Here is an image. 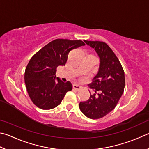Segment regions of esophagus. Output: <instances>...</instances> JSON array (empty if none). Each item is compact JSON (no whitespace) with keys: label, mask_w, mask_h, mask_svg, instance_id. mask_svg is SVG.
I'll list each match as a JSON object with an SVG mask.
<instances>
[{"label":"esophagus","mask_w":149,"mask_h":149,"mask_svg":"<svg viewBox=\"0 0 149 149\" xmlns=\"http://www.w3.org/2000/svg\"><path fill=\"white\" fill-rule=\"evenodd\" d=\"M72 88H73V89L77 90V91H79V90L81 89V86H79V85H78V84H73Z\"/></svg>","instance_id":"obj_1"}]
</instances>
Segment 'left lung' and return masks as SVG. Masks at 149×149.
Here are the masks:
<instances>
[{
  "label": "left lung",
  "instance_id": "8db88e82",
  "mask_svg": "<svg viewBox=\"0 0 149 149\" xmlns=\"http://www.w3.org/2000/svg\"><path fill=\"white\" fill-rule=\"evenodd\" d=\"M87 45L93 48L100 58L97 74L90 86L95 93L90 94L88 100L80 102L79 107L86 116L98 119L105 116L115 108L124 92L125 77L123 68L118 57L105 42L84 40Z\"/></svg>",
  "mask_w": 149,
  "mask_h": 149
}]
</instances>
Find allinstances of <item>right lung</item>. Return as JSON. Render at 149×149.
Listing matches in <instances>:
<instances>
[{"mask_svg":"<svg viewBox=\"0 0 149 149\" xmlns=\"http://www.w3.org/2000/svg\"><path fill=\"white\" fill-rule=\"evenodd\" d=\"M82 40L56 39L31 57L25 71V83L31 101L38 108L49 110L61 103L72 85L56 78L57 67L66 63L73 49L84 46Z\"/></svg>","mask_w":149,"mask_h":149,"instance_id":"right-lung-1","label":"right lung"}]
</instances>
